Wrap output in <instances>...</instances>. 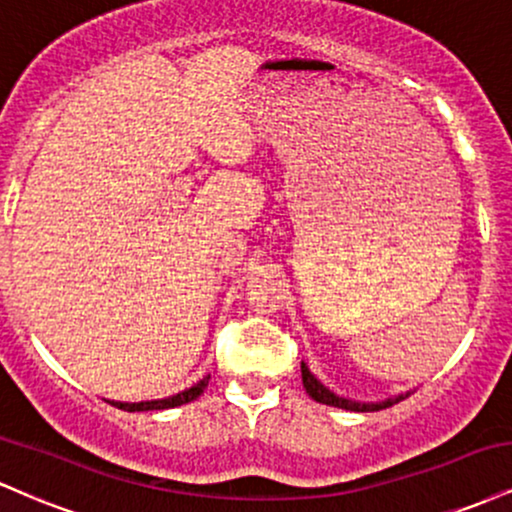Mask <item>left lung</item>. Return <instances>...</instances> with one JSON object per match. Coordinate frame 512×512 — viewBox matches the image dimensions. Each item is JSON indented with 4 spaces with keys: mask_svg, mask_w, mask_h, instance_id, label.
Returning a JSON list of instances; mask_svg holds the SVG:
<instances>
[{
    "mask_svg": "<svg viewBox=\"0 0 512 512\" xmlns=\"http://www.w3.org/2000/svg\"><path fill=\"white\" fill-rule=\"evenodd\" d=\"M301 373H303V387H305V392H308V395L313 397L315 402L327 404V407H339V409H349V411H378V409L392 407V404L402 402V399H404L402 395H399V397L385 399V402H380V404H361V402H354V399L339 397V395H334L332 390H327V387L322 385L320 380H317L313 373H310L305 363H301Z\"/></svg>",
    "mask_w": 512,
    "mask_h": 512,
    "instance_id": "8db88e82",
    "label": "left lung"
}]
</instances>
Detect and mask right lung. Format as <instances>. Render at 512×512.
<instances>
[{
	"label": "right lung",
	"instance_id": "1",
	"mask_svg": "<svg viewBox=\"0 0 512 512\" xmlns=\"http://www.w3.org/2000/svg\"><path fill=\"white\" fill-rule=\"evenodd\" d=\"M207 385H209V375H207V378L199 380L197 385H192L190 390L180 392V395H173V397H168V399H154V402H134V404H129V402H110V404H115L117 409H125V411L173 409V407H180V404H187V402H192V399H197L204 390H207Z\"/></svg>",
	"mask_w": 512,
	"mask_h": 512
}]
</instances>
